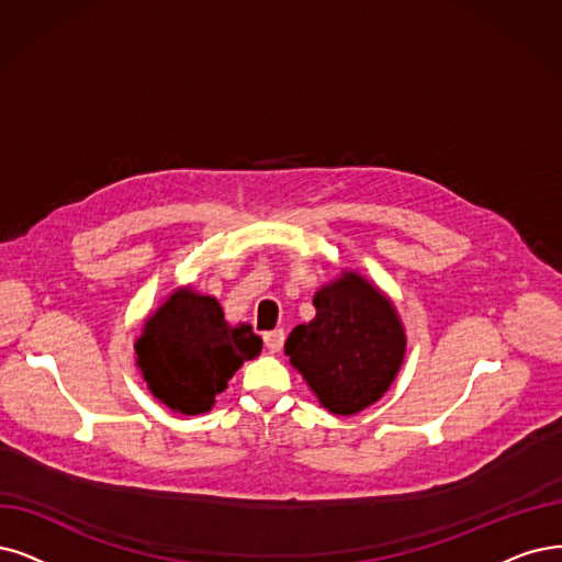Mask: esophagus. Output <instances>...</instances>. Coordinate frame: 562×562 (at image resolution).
Here are the masks:
<instances>
[{
	"label": "esophagus",
	"instance_id": "1",
	"mask_svg": "<svg viewBox=\"0 0 562 562\" xmlns=\"http://www.w3.org/2000/svg\"><path fill=\"white\" fill-rule=\"evenodd\" d=\"M263 345H266L270 351H280L282 345H284V330H282V328L268 330V334H263Z\"/></svg>",
	"mask_w": 562,
	"mask_h": 562
}]
</instances>
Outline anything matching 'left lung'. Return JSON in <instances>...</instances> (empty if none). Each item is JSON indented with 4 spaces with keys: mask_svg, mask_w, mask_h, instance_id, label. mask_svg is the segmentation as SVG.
I'll list each match as a JSON object with an SVG mask.
<instances>
[{
    "mask_svg": "<svg viewBox=\"0 0 562 562\" xmlns=\"http://www.w3.org/2000/svg\"><path fill=\"white\" fill-rule=\"evenodd\" d=\"M315 319L299 324L284 355L322 407L351 417L378 403L405 361L407 336L393 301L357 270L324 282Z\"/></svg>",
    "mask_w": 562,
    "mask_h": 562,
    "instance_id": "left-lung-1",
    "label": "left lung"
}]
</instances>
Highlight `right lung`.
I'll list each match as a JSON object with an SVG mask.
<instances>
[{
    "label": "right lung",
    "mask_w": 562,
    "mask_h": 562,
    "mask_svg": "<svg viewBox=\"0 0 562 562\" xmlns=\"http://www.w3.org/2000/svg\"><path fill=\"white\" fill-rule=\"evenodd\" d=\"M249 324H228L215 296L182 284L143 322L134 340L136 368L153 396L194 417L213 409L234 372L261 355Z\"/></svg>",
    "instance_id": "obj_1"
}]
</instances>
